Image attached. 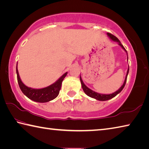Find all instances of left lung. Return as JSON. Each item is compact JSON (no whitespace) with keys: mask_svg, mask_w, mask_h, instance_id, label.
Returning a JSON list of instances; mask_svg holds the SVG:
<instances>
[{"mask_svg":"<svg viewBox=\"0 0 149 149\" xmlns=\"http://www.w3.org/2000/svg\"><path fill=\"white\" fill-rule=\"evenodd\" d=\"M107 35L108 36V37L109 38V39H110L111 40L113 41H116V42H117V43H118L119 45L121 47V48L123 50H124L125 51L127 52V50H126V49H125V47H123V45L121 44V43H120V41L118 40V38H116V36H114L113 35H112L111 33H107ZM128 58L127 56V60H128ZM128 72H129V67H128V69L127 70V75H126V77H125V81H124V83H123L122 86L120 87V88L118 89V90H117L116 92H114V93H111V94H101V93H97V92H95L94 91H93V90H91V89H89V88H88V87H87L85 85V84H84V82L82 81V78H81V76L80 77V82H81V84H82V88L83 89V90H84V93H85L87 95H88V96L90 97L91 98H93V99H95L96 100H100V101H105V100H109V99H112V98L115 97L117 94H119V93L123 90V89L124 88V87L125 86L126 82H127V76H128Z\"/></svg>","mask_w":149,"mask_h":149,"instance_id":"1","label":"left lung"}]
</instances>
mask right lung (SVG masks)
<instances>
[{"label":"right lung","instance_id":"right-lung-1","mask_svg":"<svg viewBox=\"0 0 149 149\" xmlns=\"http://www.w3.org/2000/svg\"><path fill=\"white\" fill-rule=\"evenodd\" d=\"M16 72L17 77L18 84L21 90L23 93L24 95L33 101L38 102H47L49 101L54 99L58 97L61 89V83L64 79V78L67 74V72L64 73L59 79L56 81L51 85L46 87V88L41 89H34L24 85L22 82L20 77H19L18 69H17V63L16 66Z\"/></svg>","mask_w":149,"mask_h":149}]
</instances>
